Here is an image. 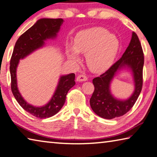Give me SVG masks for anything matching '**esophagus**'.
Wrapping results in <instances>:
<instances>
[{
    "instance_id": "obj_1",
    "label": "esophagus",
    "mask_w": 157,
    "mask_h": 157,
    "mask_svg": "<svg viewBox=\"0 0 157 157\" xmlns=\"http://www.w3.org/2000/svg\"><path fill=\"white\" fill-rule=\"evenodd\" d=\"M87 80H88V78H87V76L85 75V74H80V75H78L76 78V81L78 82H83Z\"/></svg>"
}]
</instances>
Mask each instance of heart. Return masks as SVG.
Masks as SVG:
<instances>
[{
    "mask_svg": "<svg viewBox=\"0 0 157 157\" xmlns=\"http://www.w3.org/2000/svg\"><path fill=\"white\" fill-rule=\"evenodd\" d=\"M119 40L114 34L101 27L83 30L76 35L74 47H67V55L72 61L80 60L79 53L86 54L88 67L101 72L112 65L119 48Z\"/></svg>",
    "mask_w": 157,
    "mask_h": 157,
    "instance_id": "b5f03b06",
    "label": "heart"
}]
</instances>
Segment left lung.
<instances>
[{"mask_svg": "<svg viewBox=\"0 0 157 157\" xmlns=\"http://www.w3.org/2000/svg\"><path fill=\"white\" fill-rule=\"evenodd\" d=\"M143 51L137 35L132 33L129 46L120 60L113 64L106 72L92 80L94 86L90 104L93 111L104 119H113L129 111L136 101L142 90ZM128 69L132 74L135 91L127 100L115 98L110 91V83L118 71Z\"/></svg>", "mask_w": 157, "mask_h": 157, "instance_id": "obj_1", "label": "left lung"}]
</instances>
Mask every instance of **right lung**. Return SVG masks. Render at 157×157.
<instances>
[{
  "instance_id": "right-lung-1",
  "label": "right lung",
  "mask_w": 157,
  "mask_h": 157,
  "mask_svg": "<svg viewBox=\"0 0 157 157\" xmlns=\"http://www.w3.org/2000/svg\"><path fill=\"white\" fill-rule=\"evenodd\" d=\"M63 21V19L44 18L38 20L17 40L10 60L11 90L14 98L25 111L40 119L52 117L62 109L68 91L76 83L75 74L72 73L61 76L50 101L44 106L37 107L28 104L19 92L17 87V68L21 59L43 47L46 40L56 38Z\"/></svg>"
}]
</instances>
